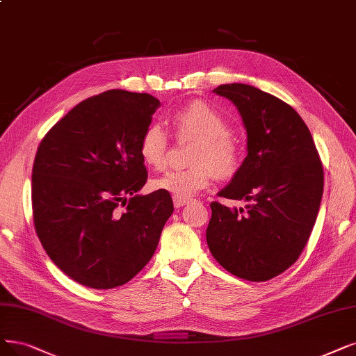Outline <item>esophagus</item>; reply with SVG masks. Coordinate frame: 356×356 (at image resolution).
I'll list each match as a JSON object with an SVG mask.
<instances>
[{"label":"esophagus","mask_w":356,"mask_h":356,"mask_svg":"<svg viewBox=\"0 0 356 356\" xmlns=\"http://www.w3.org/2000/svg\"><path fill=\"white\" fill-rule=\"evenodd\" d=\"M172 200H174L175 207H182V206L191 203V198H184V197H178V195H174Z\"/></svg>","instance_id":"obj_1"}]
</instances>
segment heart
<instances>
[{"label":"heart","mask_w":356,"mask_h":356,"mask_svg":"<svg viewBox=\"0 0 356 356\" xmlns=\"http://www.w3.org/2000/svg\"><path fill=\"white\" fill-rule=\"evenodd\" d=\"M179 134L197 140L187 169H170L152 181L154 190L178 197L191 195L207 188L215 177L231 178L241 165V156L235 141L229 137L231 124L222 113L206 102L195 101L179 109L174 115ZM141 159L149 166L159 169L166 163L168 138L159 124H152L138 141Z\"/></svg>","instance_id":"obj_1"}]
</instances>
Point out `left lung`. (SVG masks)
<instances>
[{
    "label": "left lung",
    "instance_id": "left-lung-1",
    "mask_svg": "<svg viewBox=\"0 0 356 356\" xmlns=\"http://www.w3.org/2000/svg\"><path fill=\"white\" fill-rule=\"evenodd\" d=\"M213 93L236 106L247 131L245 159L218 195L247 204H210L207 245L234 276L264 282L302 252L321 203L323 166L308 127L288 104L243 83Z\"/></svg>",
    "mask_w": 356,
    "mask_h": 356
}]
</instances>
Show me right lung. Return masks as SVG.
<instances>
[{"label": "right lung", "mask_w": 356, "mask_h": 356, "mask_svg": "<svg viewBox=\"0 0 356 356\" xmlns=\"http://www.w3.org/2000/svg\"><path fill=\"white\" fill-rule=\"evenodd\" d=\"M159 106L147 93L104 92L76 105L38 147L35 229L54 264L80 285L131 280L172 215L169 193H138L147 179L138 141Z\"/></svg>", "instance_id": "add662e5"}]
</instances>
